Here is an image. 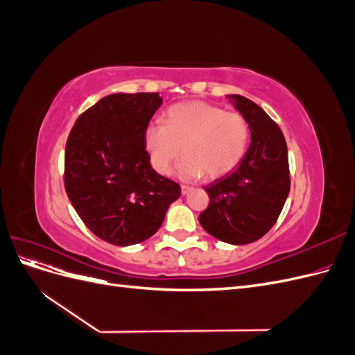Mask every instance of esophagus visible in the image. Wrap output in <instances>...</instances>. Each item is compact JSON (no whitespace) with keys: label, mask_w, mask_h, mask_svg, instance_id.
Listing matches in <instances>:
<instances>
[{"label":"esophagus","mask_w":355,"mask_h":355,"mask_svg":"<svg viewBox=\"0 0 355 355\" xmlns=\"http://www.w3.org/2000/svg\"><path fill=\"white\" fill-rule=\"evenodd\" d=\"M191 189H192L191 187H187V185H182V187H180V192H182V196H187V194H188V192H189Z\"/></svg>","instance_id":"34e87169"}]
</instances>
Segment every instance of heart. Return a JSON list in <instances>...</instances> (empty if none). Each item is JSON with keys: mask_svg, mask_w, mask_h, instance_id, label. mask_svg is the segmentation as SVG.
I'll return each instance as SVG.
<instances>
[{"mask_svg": "<svg viewBox=\"0 0 355 355\" xmlns=\"http://www.w3.org/2000/svg\"><path fill=\"white\" fill-rule=\"evenodd\" d=\"M249 139L250 127L241 114L201 101L171 106L164 124H148L144 133L149 163L159 175L168 173L182 146L185 157L176 173L187 180L230 173L243 159Z\"/></svg>", "mask_w": 355, "mask_h": 355, "instance_id": "obj_1", "label": "heart"}]
</instances>
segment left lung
Wrapping results in <instances>:
<instances>
[{
  "label": "left lung",
  "instance_id": "left-lung-1",
  "mask_svg": "<svg viewBox=\"0 0 355 355\" xmlns=\"http://www.w3.org/2000/svg\"><path fill=\"white\" fill-rule=\"evenodd\" d=\"M250 127V145L228 175L204 188L209 207L198 220L204 231L223 243L249 244L270 231L290 191L284 136L261 106L240 94H228Z\"/></svg>",
  "mask_w": 355,
  "mask_h": 355
}]
</instances>
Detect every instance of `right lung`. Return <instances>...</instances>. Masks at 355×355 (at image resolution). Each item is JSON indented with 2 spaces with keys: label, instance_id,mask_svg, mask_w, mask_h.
<instances>
[{
  "label": "right lung",
  "instance_id": "right-lung-1",
  "mask_svg": "<svg viewBox=\"0 0 355 355\" xmlns=\"http://www.w3.org/2000/svg\"><path fill=\"white\" fill-rule=\"evenodd\" d=\"M161 103L158 93L110 94L77 118L68 137V198L85 227L114 245L153 237L180 196L145 149V128Z\"/></svg>",
  "mask_w": 355,
  "mask_h": 355
}]
</instances>
